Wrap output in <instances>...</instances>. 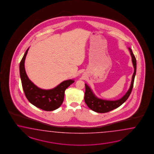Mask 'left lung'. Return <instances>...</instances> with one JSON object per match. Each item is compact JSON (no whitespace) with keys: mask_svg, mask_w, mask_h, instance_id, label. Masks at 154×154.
Here are the masks:
<instances>
[{"mask_svg":"<svg viewBox=\"0 0 154 154\" xmlns=\"http://www.w3.org/2000/svg\"><path fill=\"white\" fill-rule=\"evenodd\" d=\"M128 50H129L130 54L132 58V62L133 64V68H134V72L132 75L131 83L128 90L125 93V95L118 100H104L96 96L91 88H90V86L86 83H85L86 91L85 93L84 99H85V103L87 104L88 107L90 109H91L92 110L95 112H99V113L109 112L120 106L121 105L123 104L129 97L133 88L134 80V77L136 73L137 64H136V59L133 54L132 49L129 47Z\"/></svg>","mask_w":154,"mask_h":154,"instance_id":"obj_1","label":"left lung"}]
</instances>
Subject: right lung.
<instances>
[{
	"label": "right lung",
	"instance_id": "obj_1",
	"mask_svg": "<svg viewBox=\"0 0 154 154\" xmlns=\"http://www.w3.org/2000/svg\"><path fill=\"white\" fill-rule=\"evenodd\" d=\"M29 48L27 49L20 64V73L21 82L25 96L29 103L45 111H53L59 108L62 104L66 88L74 83V79L63 81L56 87L45 90L38 87L29 79L25 68L26 57Z\"/></svg>",
	"mask_w": 154,
	"mask_h": 154
}]
</instances>
